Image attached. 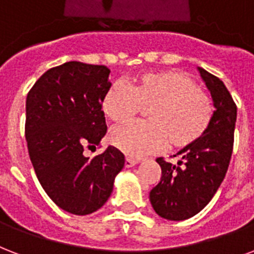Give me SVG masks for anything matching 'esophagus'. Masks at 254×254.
Masks as SVG:
<instances>
[{
  "instance_id": "esophagus-1",
  "label": "esophagus",
  "mask_w": 254,
  "mask_h": 254,
  "mask_svg": "<svg viewBox=\"0 0 254 254\" xmlns=\"http://www.w3.org/2000/svg\"><path fill=\"white\" fill-rule=\"evenodd\" d=\"M135 164H138V160H137V158L127 157V160H125V166H127V168H131V166H134Z\"/></svg>"
}]
</instances>
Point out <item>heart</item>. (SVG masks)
Listing matches in <instances>:
<instances>
[{
    "label": "heart",
    "instance_id": "b5f03b06",
    "mask_svg": "<svg viewBox=\"0 0 254 254\" xmlns=\"http://www.w3.org/2000/svg\"><path fill=\"white\" fill-rule=\"evenodd\" d=\"M146 123L110 131L112 144L130 157L168 148L180 150L196 144L208 131L214 108L208 93L190 75L176 70L150 71L135 77L130 89L116 82L102 98V110L113 123L125 124L141 109Z\"/></svg>",
    "mask_w": 254,
    "mask_h": 254
}]
</instances>
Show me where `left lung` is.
Masks as SVG:
<instances>
[{
  "label": "left lung",
  "instance_id": "1",
  "mask_svg": "<svg viewBox=\"0 0 254 254\" xmlns=\"http://www.w3.org/2000/svg\"><path fill=\"white\" fill-rule=\"evenodd\" d=\"M198 70L216 108L212 124L196 144L174 154L181 157L177 165L156 160L161 181L149 193L156 213L170 221L193 217L208 205L224 181L233 152L237 106L218 77L202 67Z\"/></svg>",
  "mask_w": 254,
  "mask_h": 254
}]
</instances>
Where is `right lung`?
Masks as SVG:
<instances>
[{"mask_svg": "<svg viewBox=\"0 0 254 254\" xmlns=\"http://www.w3.org/2000/svg\"><path fill=\"white\" fill-rule=\"evenodd\" d=\"M109 73L104 65L65 63L45 71L26 97L25 137L37 179L54 204L77 216L105 204L125 164L114 146L93 160L84 156L108 130L102 98Z\"/></svg>", "mask_w": 254, "mask_h": 254, "instance_id": "1", "label": "right lung"}]
</instances>
